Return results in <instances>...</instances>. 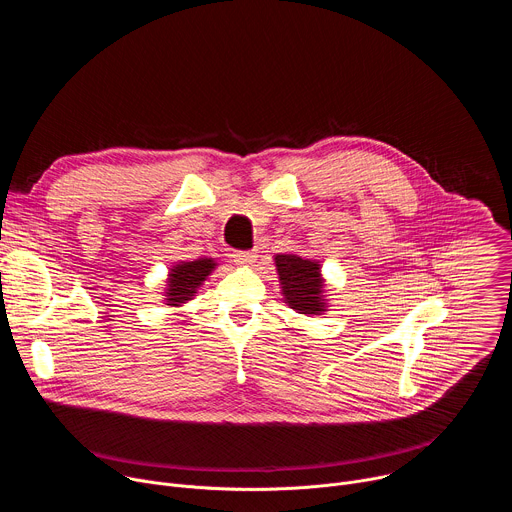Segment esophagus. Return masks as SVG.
Masks as SVG:
<instances>
[{"label":"esophagus","instance_id":"esophagus-1","mask_svg":"<svg viewBox=\"0 0 512 512\" xmlns=\"http://www.w3.org/2000/svg\"><path fill=\"white\" fill-rule=\"evenodd\" d=\"M233 261H235L237 265L249 267V265H253V263L257 261V255H255L253 251H235V253H233Z\"/></svg>","mask_w":512,"mask_h":512}]
</instances>
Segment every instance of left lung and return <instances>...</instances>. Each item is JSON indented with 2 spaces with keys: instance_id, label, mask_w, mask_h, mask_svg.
I'll list each match as a JSON object with an SVG mask.
<instances>
[{
  "instance_id": "obj_1",
  "label": "left lung",
  "mask_w": 512,
  "mask_h": 512,
  "mask_svg": "<svg viewBox=\"0 0 512 512\" xmlns=\"http://www.w3.org/2000/svg\"><path fill=\"white\" fill-rule=\"evenodd\" d=\"M273 261L283 302L298 314L322 316L328 310V300L320 261L294 253L275 255Z\"/></svg>"
}]
</instances>
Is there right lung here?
Instances as JSON below:
<instances>
[{"instance_id": "obj_1", "label": "right lung", "mask_w": 512, "mask_h": 512, "mask_svg": "<svg viewBox=\"0 0 512 512\" xmlns=\"http://www.w3.org/2000/svg\"><path fill=\"white\" fill-rule=\"evenodd\" d=\"M214 269H216V261L210 257L174 263L168 271L166 289H164L166 306L182 308L184 304L194 300L198 289Z\"/></svg>"}]
</instances>
